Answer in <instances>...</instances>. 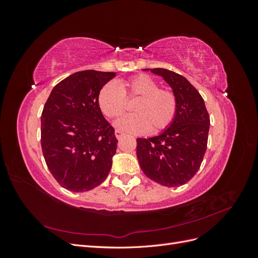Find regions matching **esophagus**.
Listing matches in <instances>:
<instances>
[{"instance_id": "esophagus-1", "label": "esophagus", "mask_w": 258, "mask_h": 258, "mask_svg": "<svg viewBox=\"0 0 258 258\" xmlns=\"http://www.w3.org/2000/svg\"><path fill=\"white\" fill-rule=\"evenodd\" d=\"M115 136H116L117 139H121V138L124 136V134H123V132L119 131V130H116V131H115Z\"/></svg>"}]
</instances>
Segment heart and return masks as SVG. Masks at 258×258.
<instances>
[{"label":"heart","instance_id":"obj_1","mask_svg":"<svg viewBox=\"0 0 258 258\" xmlns=\"http://www.w3.org/2000/svg\"><path fill=\"white\" fill-rule=\"evenodd\" d=\"M135 113L122 117L117 127L130 134L157 135L173 122L177 113V98L173 91L159 88L151 76L139 74L120 84L107 83L100 89L98 104L107 118L115 119L127 110V101H134Z\"/></svg>","mask_w":258,"mask_h":258}]
</instances>
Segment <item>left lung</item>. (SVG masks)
I'll return each instance as SVG.
<instances>
[{"label":"left lung","instance_id":"1","mask_svg":"<svg viewBox=\"0 0 258 258\" xmlns=\"http://www.w3.org/2000/svg\"><path fill=\"white\" fill-rule=\"evenodd\" d=\"M151 71L173 89L177 113L161 135L137 139V157L147 177L163 186L177 187L190 181L204 160L210 116L201 95L184 76L160 68Z\"/></svg>","mask_w":258,"mask_h":258}]
</instances>
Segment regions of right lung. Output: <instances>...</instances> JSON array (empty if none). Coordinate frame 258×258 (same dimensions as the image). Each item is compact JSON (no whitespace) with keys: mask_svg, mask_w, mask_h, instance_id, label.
Returning a JSON list of instances; mask_svg holds the SVG:
<instances>
[{"mask_svg":"<svg viewBox=\"0 0 258 258\" xmlns=\"http://www.w3.org/2000/svg\"><path fill=\"white\" fill-rule=\"evenodd\" d=\"M114 72H76L54 86L41 117V145L50 173L63 188L88 191L107 177L118 140L98 104Z\"/></svg>","mask_w":258,"mask_h":258,"instance_id":"1","label":"right lung"}]
</instances>
